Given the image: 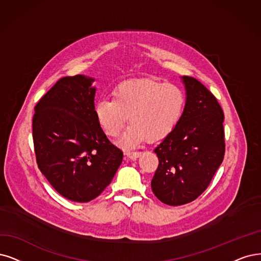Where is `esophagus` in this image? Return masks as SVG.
<instances>
[{
	"label": "esophagus",
	"instance_id": "34e87169",
	"mask_svg": "<svg viewBox=\"0 0 261 261\" xmlns=\"http://www.w3.org/2000/svg\"><path fill=\"white\" fill-rule=\"evenodd\" d=\"M125 155H127V157H129L130 159H137L140 157L141 152L140 151H125L124 152Z\"/></svg>",
	"mask_w": 261,
	"mask_h": 261
}]
</instances>
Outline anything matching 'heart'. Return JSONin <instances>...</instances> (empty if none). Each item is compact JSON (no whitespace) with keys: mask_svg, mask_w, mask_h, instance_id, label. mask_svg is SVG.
Listing matches in <instances>:
<instances>
[{"mask_svg":"<svg viewBox=\"0 0 261 261\" xmlns=\"http://www.w3.org/2000/svg\"><path fill=\"white\" fill-rule=\"evenodd\" d=\"M186 106V94L179 87L152 80H132L115 87L113 99L95 103L94 114L109 137H117L128 121V131L119 144L133 147L146 138L160 141L179 123Z\"/></svg>","mask_w":261,"mask_h":261,"instance_id":"heart-1","label":"heart"}]
</instances>
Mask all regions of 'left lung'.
<instances>
[{
    "label": "left lung",
    "instance_id": "obj_1",
    "mask_svg": "<svg viewBox=\"0 0 261 261\" xmlns=\"http://www.w3.org/2000/svg\"><path fill=\"white\" fill-rule=\"evenodd\" d=\"M186 106L177 127L153 149L159 165L151 179L155 196L182 205L203 192L225 156L224 112L213 93L194 77L182 76Z\"/></svg>",
    "mask_w": 261,
    "mask_h": 261
}]
</instances>
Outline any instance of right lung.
Wrapping results in <instances>:
<instances>
[{
    "label": "right lung",
    "instance_id": "obj_1",
    "mask_svg": "<svg viewBox=\"0 0 261 261\" xmlns=\"http://www.w3.org/2000/svg\"><path fill=\"white\" fill-rule=\"evenodd\" d=\"M93 81L84 75L63 77L34 108L38 169L62 197L75 202L100 196L123 157L96 120Z\"/></svg>",
    "mask_w": 261,
    "mask_h": 261
}]
</instances>
